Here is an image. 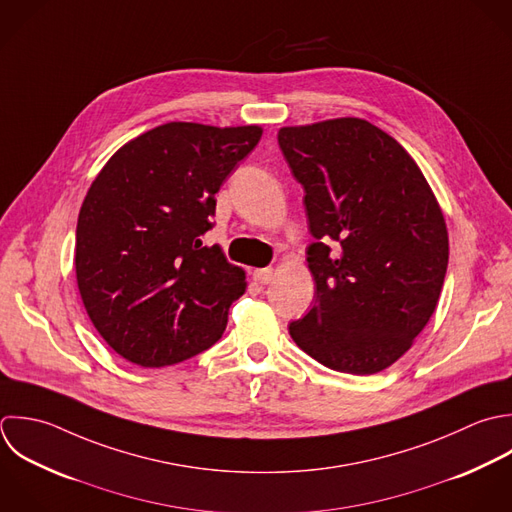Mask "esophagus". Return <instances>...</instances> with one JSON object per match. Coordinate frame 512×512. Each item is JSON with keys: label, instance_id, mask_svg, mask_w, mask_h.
Wrapping results in <instances>:
<instances>
[{"label": "esophagus", "instance_id": "obj_1", "mask_svg": "<svg viewBox=\"0 0 512 512\" xmlns=\"http://www.w3.org/2000/svg\"><path fill=\"white\" fill-rule=\"evenodd\" d=\"M253 279L257 281V283H261V285H267V283H271L273 281V269H257L255 273H253Z\"/></svg>", "mask_w": 512, "mask_h": 512}]
</instances>
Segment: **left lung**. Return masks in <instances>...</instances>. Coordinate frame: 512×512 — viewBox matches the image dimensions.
I'll list each match as a JSON object with an SVG mask.
<instances>
[{"label": "left lung", "instance_id": "1", "mask_svg": "<svg viewBox=\"0 0 512 512\" xmlns=\"http://www.w3.org/2000/svg\"><path fill=\"white\" fill-rule=\"evenodd\" d=\"M277 139L315 237L317 299L289 333L333 371L379 373L437 309L449 265L443 211L415 159L365 119L281 127Z\"/></svg>", "mask_w": 512, "mask_h": 512}]
</instances>
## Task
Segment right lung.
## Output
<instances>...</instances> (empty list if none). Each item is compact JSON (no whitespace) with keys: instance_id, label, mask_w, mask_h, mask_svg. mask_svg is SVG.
<instances>
[{"instance_id":"1","label":"right lung","mask_w":512,"mask_h":512,"mask_svg":"<svg viewBox=\"0 0 512 512\" xmlns=\"http://www.w3.org/2000/svg\"><path fill=\"white\" fill-rule=\"evenodd\" d=\"M261 133L171 121L125 143L91 183L75 231L77 287L97 333L129 363L175 365L221 339L245 271L201 237L219 187Z\"/></svg>"}]
</instances>
